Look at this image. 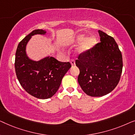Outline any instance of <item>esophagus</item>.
<instances>
[{"label":"esophagus","instance_id":"34e87169","mask_svg":"<svg viewBox=\"0 0 135 135\" xmlns=\"http://www.w3.org/2000/svg\"><path fill=\"white\" fill-rule=\"evenodd\" d=\"M71 64L72 66H75V60H74V59H72V60H71Z\"/></svg>","mask_w":135,"mask_h":135}]
</instances>
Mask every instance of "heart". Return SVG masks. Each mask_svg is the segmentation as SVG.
<instances>
[{"instance_id": "heart-1", "label": "heart", "mask_w": 135, "mask_h": 135, "mask_svg": "<svg viewBox=\"0 0 135 135\" xmlns=\"http://www.w3.org/2000/svg\"><path fill=\"white\" fill-rule=\"evenodd\" d=\"M75 42L82 43L77 48V51L79 53H85L93 49L97 44V38L94 36H90L86 38L85 35H79L75 38Z\"/></svg>"}]
</instances>
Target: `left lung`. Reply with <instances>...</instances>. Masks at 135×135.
Returning <instances> with one entry per match:
<instances>
[{"label": "left lung", "mask_w": 135, "mask_h": 135, "mask_svg": "<svg viewBox=\"0 0 135 135\" xmlns=\"http://www.w3.org/2000/svg\"><path fill=\"white\" fill-rule=\"evenodd\" d=\"M98 32L101 42L75 60L80 70L79 84L86 95L93 97L111 92L119 84L123 68L122 56L115 40L103 31Z\"/></svg>", "instance_id": "obj_1"}]
</instances>
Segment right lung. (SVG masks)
Instances as JSON below:
<instances>
[{"label": "right lung", "mask_w": 135, "mask_h": 135, "mask_svg": "<svg viewBox=\"0 0 135 135\" xmlns=\"http://www.w3.org/2000/svg\"><path fill=\"white\" fill-rule=\"evenodd\" d=\"M45 33L42 29H36L26 36L18 44L15 61L16 75L20 85L26 91L38 99L52 97L58 91L62 77L71 67L69 62L59 61L51 56L38 61L28 58L26 47L31 36Z\"/></svg>", "instance_id": "add662e5"}]
</instances>
